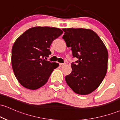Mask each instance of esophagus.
Segmentation results:
<instances>
[{
    "label": "esophagus",
    "mask_w": 120,
    "mask_h": 120,
    "mask_svg": "<svg viewBox=\"0 0 120 120\" xmlns=\"http://www.w3.org/2000/svg\"><path fill=\"white\" fill-rule=\"evenodd\" d=\"M64 65H65L64 63H60V64H59V65H60V67H63Z\"/></svg>",
    "instance_id": "1"
}]
</instances>
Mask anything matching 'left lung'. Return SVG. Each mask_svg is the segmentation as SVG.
<instances>
[{
	"mask_svg": "<svg viewBox=\"0 0 120 120\" xmlns=\"http://www.w3.org/2000/svg\"><path fill=\"white\" fill-rule=\"evenodd\" d=\"M63 36L73 57L71 72L65 77L68 86L74 93L87 95L96 90L105 77L108 53L99 37L87 29H63Z\"/></svg>",
	"mask_w": 120,
	"mask_h": 120,
	"instance_id": "obj_1",
	"label": "left lung"
}]
</instances>
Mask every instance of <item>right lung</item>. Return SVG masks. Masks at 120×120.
<instances>
[{
	"label": "right lung",
	"mask_w": 120,
	"mask_h": 120,
	"mask_svg": "<svg viewBox=\"0 0 120 120\" xmlns=\"http://www.w3.org/2000/svg\"><path fill=\"white\" fill-rule=\"evenodd\" d=\"M56 27H31L15 41L12 49V66L19 83L24 87L36 90L45 85L58 63L44 57L51 54L49 47L63 34Z\"/></svg>",
	"instance_id": "right-lung-1"
}]
</instances>
